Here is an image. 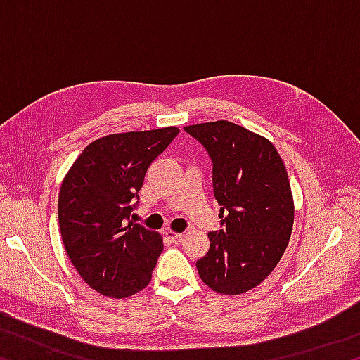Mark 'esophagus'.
Returning a JSON list of instances; mask_svg holds the SVG:
<instances>
[{
  "label": "esophagus",
  "instance_id": "obj_1",
  "mask_svg": "<svg viewBox=\"0 0 360 360\" xmlns=\"http://www.w3.org/2000/svg\"><path fill=\"white\" fill-rule=\"evenodd\" d=\"M165 235H167V238H169V240L174 243V245H179V243L184 240V235L176 233V231H173V230H167Z\"/></svg>",
  "mask_w": 360,
  "mask_h": 360
}]
</instances>
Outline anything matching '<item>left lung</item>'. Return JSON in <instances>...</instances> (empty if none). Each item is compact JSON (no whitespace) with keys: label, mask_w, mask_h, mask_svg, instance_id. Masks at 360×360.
<instances>
[{"label":"left lung","mask_w":360,"mask_h":360,"mask_svg":"<svg viewBox=\"0 0 360 360\" xmlns=\"http://www.w3.org/2000/svg\"><path fill=\"white\" fill-rule=\"evenodd\" d=\"M184 130L208 150L221 205L222 229L208 233L198 275L219 294H243L275 270L289 245L294 198L288 172L275 146L245 127L217 120Z\"/></svg>","instance_id":"1"}]
</instances>
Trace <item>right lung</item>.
<instances>
[{
	"mask_svg": "<svg viewBox=\"0 0 360 360\" xmlns=\"http://www.w3.org/2000/svg\"><path fill=\"white\" fill-rule=\"evenodd\" d=\"M179 129L114 133L90 143L66 173L58 224L66 254L94 290L112 298L150 283L163 240L130 219L150 163Z\"/></svg>",
	"mask_w": 360,
	"mask_h": 360,
	"instance_id": "obj_1",
	"label": "right lung"
}]
</instances>
